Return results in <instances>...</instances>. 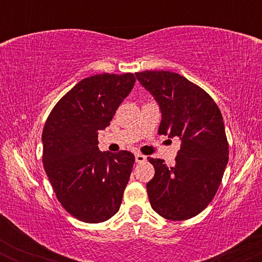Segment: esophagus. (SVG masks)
<instances>
[{
	"label": "esophagus",
	"mask_w": 262,
	"mask_h": 262,
	"mask_svg": "<svg viewBox=\"0 0 262 262\" xmlns=\"http://www.w3.org/2000/svg\"><path fill=\"white\" fill-rule=\"evenodd\" d=\"M146 160V156L141 155V154H135V161L139 164V162H144Z\"/></svg>",
	"instance_id": "esophagus-1"
}]
</instances>
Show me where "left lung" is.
Wrapping results in <instances>:
<instances>
[{
    "label": "left lung",
    "mask_w": 262,
    "mask_h": 262,
    "mask_svg": "<svg viewBox=\"0 0 262 262\" xmlns=\"http://www.w3.org/2000/svg\"><path fill=\"white\" fill-rule=\"evenodd\" d=\"M161 111L159 134L179 137L176 164L148 158L155 169L146 183L151 208L169 221L201 213L217 193L229 156L221 110L200 86L171 71L135 74Z\"/></svg>",
    "instance_id": "left-lung-1"
}]
</instances>
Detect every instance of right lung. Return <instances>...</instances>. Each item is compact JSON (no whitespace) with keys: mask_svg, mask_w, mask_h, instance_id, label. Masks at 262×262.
<instances>
[{"mask_svg":"<svg viewBox=\"0 0 262 262\" xmlns=\"http://www.w3.org/2000/svg\"><path fill=\"white\" fill-rule=\"evenodd\" d=\"M134 83L130 73L86 77L55 104L45 122V172L61 206L85 223L106 222L121 207L134 155L127 150L101 151L97 138Z\"/></svg>","mask_w":262,"mask_h":262,"instance_id":"obj_1","label":"right lung"}]
</instances>
